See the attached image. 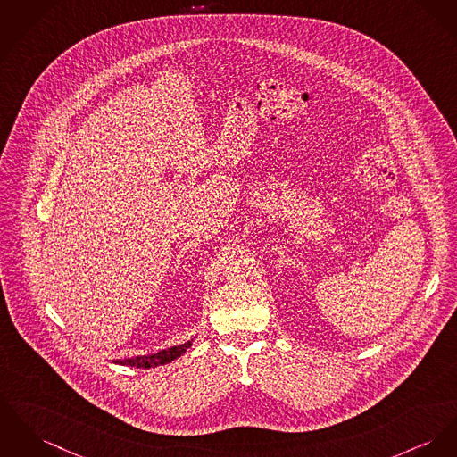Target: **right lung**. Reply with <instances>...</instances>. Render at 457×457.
Returning <instances> with one entry per match:
<instances>
[{
  "mask_svg": "<svg viewBox=\"0 0 457 457\" xmlns=\"http://www.w3.org/2000/svg\"><path fill=\"white\" fill-rule=\"evenodd\" d=\"M192 346V341H187L183 345H177L166 350H161L153 355H142V357H131V359H124V361H114V364L131 365V367H140V369H151L157 365L170 364L175 359H179L183 355L188 348Z\"/></svg>",
  "mask_w": 457,
  "mask_h": 457,
  "instance_id": "obj_1",
  "label": "right lung"
}]
</instances>
